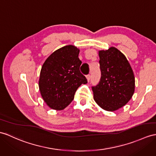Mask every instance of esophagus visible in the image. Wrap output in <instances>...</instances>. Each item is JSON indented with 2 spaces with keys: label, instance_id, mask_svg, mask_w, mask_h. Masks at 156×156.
Segmentation results:
<instances>
[{
  "label": "esophagus",
  "instance_id": "1",
  "mask_svg": "<svg viewBox=\"0 0 156 156\" xmlns=\"http://www.w3.org/2000/svg\"><path fill=\"white\" fill-rule=\"evenodd\" d=\"M86 78H87V81H90V75L89 74V75H87V76H86Z\"/></svg>",
  "mask_w": 156,
  "mask_h": 156
}]
</instances>
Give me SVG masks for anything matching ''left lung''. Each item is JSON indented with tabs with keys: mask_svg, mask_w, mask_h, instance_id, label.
I'll return each mask as SVG.
<instances>
[{
	"mask_svg": "<svg viewBox=\"0 0 156 156\" xmlns=\"http://www.w3.org/2000/svg\"><path fill=\"white\" fill-rule=\"evenodd\" d=\"M101 77L92 87L94 100L101 108L115 111L122 108L134 93L135 77L125 55L115 47L98 51Z\"/></svg>",
	"mask_w": 156,
	"mask_h": 156,
	"instance_id": "left-lung-1",
	"label": "left lung"
}]
</instances>
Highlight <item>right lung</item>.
Wrapping results in <instances>:
<instances>
[{
	"label": "right lung",
	"mask_w": 156,
	"mask_h": 156,
	"mask_svg": "<svg viewBox=\"0 0 156 156\" xmlns=\"http://www.w3.org/2000/svg\"><path fill=\"white\" fill-rule=\"evenodd\" d=\"M79 49L72 45L57 49L45 61L40 71L39 89L49 108L62 111L73 100L79 86L87 79L79 70Z\"/></svg>",
	"instance_id": "add662e5"
}]
</instances>
